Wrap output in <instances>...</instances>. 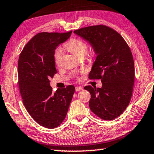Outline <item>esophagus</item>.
<instances>
[{
	"label": "esophagus",
	"instance_id": "esophagus-1",
	"mask_svg": "<svg viewBox=\"0 0 154 154\" xmlns=\"http://www.w3.org/2000/svg\"><path fill=\"white\" fill-rule=\"evenodd\" d=\"M83 90V88L82 87H76L75 88V90L78 92V91H80V90Z\"/></svg>",
	"mask_w": 154,
	"mask_h": 154
}]
</instances>
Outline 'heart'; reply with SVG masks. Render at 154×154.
Masks as SVG:
<instances>
[{"mask_svg": "<svg viewBox=\"0 0 154 154\" xmlns=\"http://www.w3.org/2000/svg\"><path fill=\"white\" fill-rule=\"evenodd\" d=\"M64 48L77 58H83L87 52L88 46L84 41L79 38H72L64 44ZM62 48H58L54 54L56 63H58L62 55Z\"/></svg>", "mask_w": 154, "mask_h": 154, "instance_id": "heart-1", "label": "heart"}]
</instances>
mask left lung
<instances>
[{
	"label": "left lung",
	"mask_w": 154,
	"mask_h": 154,
	"mask_svg": "<svg viewBox=\"0 0 154 154\" xmlns=\"http://www.w3.org/2000/svg\"><path fill=\"white\" fill-rule=\"evenodd\" d=\"M89 43L96 56L90 79H100L102 87H84L90 92L89 106L104 120H112L129 105L134 82V64L130 49L123 37L104 25L92 26L74 31Z\"/></svg>",
	"instance_id": "1"
}]
</instances>
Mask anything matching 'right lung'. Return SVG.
<instances>
[{"label": "right lung", "mask_w": 154, "mask_h": 154, "mask_svg": "<svg viewBox=\"0 0 154 154\" xmlns=\"http://www.w3.org/2000/svg\"><path fill=\"white\" fill-rule=\"evenodd\" d=\"M69 32H41L28 41L18 60V77L23 103L38 124L54 128L66 116L75 92L73 85L52 92L49 79L57 72L55 49L69 39Z\"/></svg>", "instance_id": "1"}]
</instances>
